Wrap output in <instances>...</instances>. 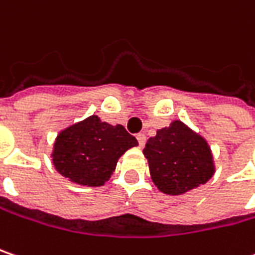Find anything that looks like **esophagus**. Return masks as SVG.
<instances>
[{
	"label": "esophagus",
	"instance_id": "esophagus-1",
	"mask_svg": "<svg viewBox=\"0 0 255 255\" xmlns=\"http://www.w3.org/2000/svg\"><path fill=\"white\" fill-rule=\"evenodd\" d=\"M137 140H138V145H140V147H144V144H145V140H147V138H145V135H144V134L140 132V134H137Z\"/></svg>",
	"mask_w": 255,
	"mask_h": 255
}]
</instances>
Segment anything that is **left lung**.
Returning <instances> with one entry per match:
<instances>
[{
  "label": "left lung",
  "instance_id": "8db88e82",
  "mask_svg": "<svg viewBox=\"0 0 255 255\" xmlns=\"http://www.w3.org/2000/svg\"><path fill=\"white\" fill-rule=\"evenodd\" d=\"M154 185L167 195H182L205 185L215 173L206 140L182 121L157 129L142 150Z\"/></svg>",
  "mask_w": 255,
  "mask_h": 255
}]
</instances>
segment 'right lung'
<instances>
[{
  "mask_svg": "<svg viewBox=\"0 0 255 255\" xmlns=\"http://www.w3.org/2000/svg\"><path fill=\"white\" fill-rule=\"evenodd\" d=\"M138 145L123 126L91 115L60 131L53 147V164L62 176L83 186H102L128 148Z\"/></svg>",
  "mask_w": 255,
  "mask_h": 255,
  "instance_id": "obj_1",
  "label": "right lung"
}]
</instances>
